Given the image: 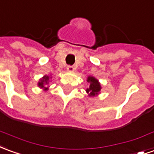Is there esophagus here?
I'll list each match as a JSON object with an SVG mask.
<instances>
[{
  "label": "esophagus",
  "mask_w": 154,
  "mask_h": 154,
  "mask_svg": "<svg viewBox=\"0 0 154 154\" xmlns=\"http://www.w3.org/2000/svg\"><path fill=\"white\" fill-rule=\"evenodd\" d=\"M66 69H67V71H68V72H73L75 68H74L73 66H70L69 65V66H67Z\"/></svg>",
  "instance_id": "obj_1"
}]
</instances>
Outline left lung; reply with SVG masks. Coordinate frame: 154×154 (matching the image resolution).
Masks as SVG:
<instances>
[{
    "mask_svg": "<svg viewBox=\"0 0 154 154\" xmlns=\"http://www.w3.org/2000/svg\"><path fill=\"white\" fill-rule=\"evenodd\" d=\"M88 82H90V87L87 89V92L90 94V96H95L101 90V86L99 82L94 77H89L88 78Z\"/></svg>",
    "mask_w": 154,
    "mask_h": 154,
    "instance_id": "1",
    "label": "left lung"
}]
</instances>
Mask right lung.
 Returning <instances> with one entry per match:
<instances>
[{
  "label": "right lung",
  "mask_w": 154,
  "mask_h": 154,
  "mask_svg": "<svg viewBox=\"0 0 154 154\" xmlns=\"http://www.w3.org/2000/svg\"><path fill=\"white\" fill-rule=\"evenodd\" d=\"M48 80H49V77L48 76H45V77L41 80L39 83H38V86L41 87V88H44V83H47L48 82ZM45 88V90H47V88Z\"/></svg>",
  "instance_id": "add662e5"
}]
</instances>
